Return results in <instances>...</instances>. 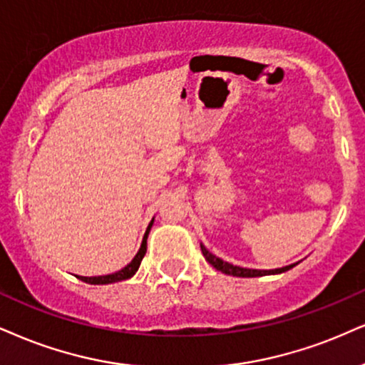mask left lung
I'll return each mask as SVG.
<instances>
[{
    "label": "left lung",
    "instance_id": "left-lung-1",
    "mask_svg": "<svg viewBox=\"0 0 365 365\" xmlns=\"http://www.w3.org/2000/svg\"><path fill=\"white\" fill-rule=\"evenodd\" d=\"M201 252H203L205 259L208 260V262L213 265L217 271H222L223 274H228V276H237V277H259V276H269V274H281V272H286L289 271V269L294 267L296 264H291V265H286V267H279V269H271V271H259V269H245V267H238V265H233L230 262H225L217 255H213L211 252H208V249L201 244Z\"/></svg>",
    "mask_w": 365,
    "mask_h": 365
}]
</instances>
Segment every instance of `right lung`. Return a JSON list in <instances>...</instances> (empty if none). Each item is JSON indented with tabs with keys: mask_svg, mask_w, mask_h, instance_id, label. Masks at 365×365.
Wrapping results in <instances>:
<instances>
[{
	"mask_svg": "<svg viewBox=\"0 0 365 365\" xmlns=\"http://www.w3.org/2000/svg\"><path fill=\"white\" fill-rule=\"evenodd\" d=\"M152 223H154V218H152V222L148 223L147 232H145V235H143L142 245H140V249H138L137 255H135V257L132 259V262L125 265V267L121 269V271H116L113 274H108V276H98V277L78 276V279H81V281H84V282H88V284H111V282L125 281V279L132 277L133 274L138 271V267H140V262H142L143 255H145V252H147V237H148V232H150V228H152Z\"/></svg>",
	"mask_w": 365,
	"mask_h": 365,
	"instance_id": "obj_1",
	"label": "right lung"
}]
</instances>
